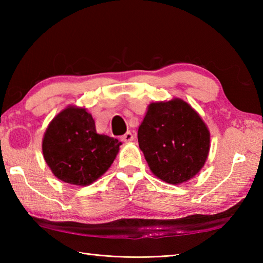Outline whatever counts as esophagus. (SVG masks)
I'll list each match as a JSON object with an SVG mask.
<instances>
[{"mask_svg": "<svg viewBox=\"0 0 263 263\" xmlns=\"http://www.w3.org/2000/svg\"><path fill=\"white\" fill-rule=\"evenodd\" d=\"M133 139H135V136H133L132 132H130V131H127L124 136L121 137V140H122L123 142H125V143L133 141Z\"/></svg>", "mask_w": 263, "mask_h": 263, "instance_id": "34e87169", "label": "esophagus"}]
</instances>
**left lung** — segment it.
Wrapping results in <instances>:
<instances>
[{"label":"left lung","mask_w":263,"mask_h":263,"mask_svg":"<svg viewBox=\"0 0 263 263\" xmlns=\"http://www.w3.org/2000/svg\"><path fill=\"white\" fill-rule=\"evenodd\" d=\"M138 141L153 174L178 185L192 180L204 166L210 132L191 105L173 98L148 105Z\"/></svg>","instance_id":"obj_1"}]
</instances>
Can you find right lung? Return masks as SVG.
I'll use <instances>...</instances> for the list:
<instances>
[{"instance_id":"1","label":"right lung","mask_w":263,"mask_h":263,"mask_svg":"<svg viewBox=\"0 0 263 263\" xmlns=\"http://www.w3.org/2000/svg\"><path fill=\"white\" fill-rule=\"evenodd\" d=\"M121 141L99 135L87 108L69 105L49 122L43 138V156L62 182L87 186L108 171Z\"/></svg>"}]
</instances>
